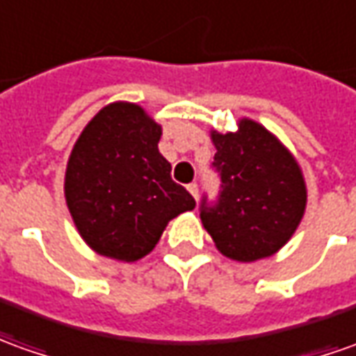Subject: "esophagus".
Listing matches in <instances>:
<instances>
[{"mask_svg":"<svg viewBox=\"0 0 356 356\" xmlns=\"http://www.w3.org/2000/svg\"><path fill=\"white\" fill-rule=\"evenodd\" d=\"M188 192L192 193L193 197H195V200H197V192H200V190H197V184H195V182L188 184Z\"/></svg>","mask_w":356,"mask_h":356,"instance_id":"34e87169","label":"esophagus"}]
</instances>
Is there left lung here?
Wrapping results in <instances>:
<instances>
[{
  "label": "left lung",
  "mask_w": 356,
  "mask_h": 356,
  "mask_svg": "<svg viewBox=\"0 0 356 356\" xmlns=\"http://www.w3.org/2000/svg\"><path fill=\"white\" fill-rule=\"evenodd\" d=\"M211 168L220 180L215 202L203 193L200 217L217 248L236 261L275 254L305 215L306 186L293 154L252 120L236 134L213 131Z\"/></svg>",
  "instance_id": "obj_1"
}]
</instances>
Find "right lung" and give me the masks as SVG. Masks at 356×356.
I'll return each instance as SVG.
<instances>
[{
	"label": "right lung",
	"mask_w": 356,
	"mask_h": 356,
	"mask_svg": "<svg viewBox=\"0 0 356 356\" xmlns=\"http://www.w3.org/2000/svg\"><path fill=\"white\" fill-rule=\"evenodd\" d=\"M161 126L143 108L116 102L83 129L65 172V200L83 240L99 254L136 261L154 248L166 222L195 200L159 153Z\"/></svg>",
	"instance_id": "right-lung-1"
}]
</instances>
